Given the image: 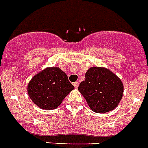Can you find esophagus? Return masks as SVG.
Wrapping results in <instances>:
<instances>
[{
    "instance_id": "obj_1",
    "label": "esophagus",
    "mask_w": 148,
    "mask_h": 148,
    "mask_svg": "<svg viewBox=\"0 0 148 148\" xmlns=\"http://www.w3.org/2000/svg\"><path fill=\"white\" fill-rule=\"evenodd\" d=\"M79 82H75V83H73V86H75V88H77V87L79 86Z\"/></svg>"
}]
</instances>
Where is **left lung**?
<instances>
[{"mask_svg":"<svg viewBox=\"0 0 148 148\" xmlns=\"http://www.w3.org/2000/svg\"><path fill=\"white\" fill-rule=\"evenodd\" d=\"M85 76L78 90L92 111L105 113L115 109L123 95L120 79L110 70L99 67L89 69Z\"/></svg>","mask_w":148,"mask_h":148,"instance_id":"8db88e82","label":"left lung"}]
</instances>
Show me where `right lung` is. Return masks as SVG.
Here are the masks:
<instances>
[{"label": "right lung", "instance_id": "obj_1", "mask_svg": "<svg viewBox=\"0 0 148 148\" xmlns=\"http://www.w3.org/2000/svg\"><path fill=\"white\" fill-rule=\"evenodd\" d=\"M74 86L59 68H47L34 75L28 85L33 103L43 109L57 108Z\"/></svg>", "mask_w": 148, "mask_h": 148}]
</instances>
